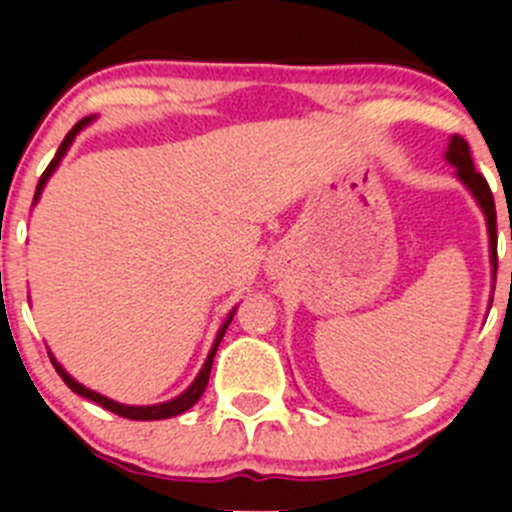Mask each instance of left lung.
Instances as JSON below:
<instances>
[{"label": "left lung", "instance_id": "left-lung-1", "mask_svg": "<svg viewBox=\"0 0 512 512\" xmlns=\"http://www.w3.org/2000/svg\"><path fill=\"white\" fill-rule=\"evenodd\" d=\"M446 160L456 168V178L466 185L468 193L476 198L478 208L483 210L485 215V225H488V242H490V277H493V289H495V272H498V232H495L493 193H490L483 175L473 168L471 148H468V143L463 141L461 136H451V141H448V148H446ZM490 302H493V299H490Z\"/></svg>", "mask_w": 512, "mask_h": 512}]
</instances>
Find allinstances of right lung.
I'll list each match as a JSON object with an SVG mask.
<instances>
[{
	"mask_svg": "<svg viewBox=\"0 0 512 512\" xmlns=\"http://www.w3.org/2000/svg\"><path fill=\"white\" fill-rule=\"evenodd\" d=\"M94 118H96V116H86V118H81V121L76 123V126L71 128L69 133H66L64 143H61L59 151H56L54 160H51L49 168H46V170H44V175H41V178H39V185H36V193H34V203H39L41 190H44L46 180H49V178H51V173H54V170L59 168L61 158L66 156V151H69V148H71V143H74V138L79 136V133L84 131V128L89 126L91 121H94ZM235 309H237V307H235ZM235 309H230V314H227V319L223 322V327L218 329V337H215L213 347H210V352H208V359H205L203 369L198 371V376H195V379H193V384H190L188 389L183 391V394L175 396V399H170V401H163V404H151V406H128V404H118V401L108 399V396L98 394V391H91V389H86L84 384H79V381H76L74 376H71L69 371H66L64 366H61L59 361L54 359V354H51V352H49V359H51V364H54L56 374H59L61 379H64V384L69 386L71 391H76V394L84 396V399H89V401H94V404L103 406V409H106V411H113V414H118V416H123V418H131V421H160V418H173V416H178V414H185V411H188L190 406L198 404V399H200V396H203L205 386H208V379H210V369H213L215 352H218L220 342H223L225 329L230 327L232 317H235Z\"/></svg>",
	"mask_w": 512,
	"mask_h": 512,
	"instance_id": "add662e5",
	"label": "right lung"
}]
</instances>
